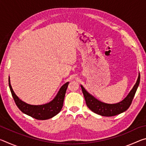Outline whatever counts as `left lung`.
Wrapping results in <instances>:
<instances>
[{"label":"left lung","mask_w":146,"mask_h":146,"mask_svg":"<svg viewBox=\"0 0 146 146\" xmlns=\"http://www.w3.org/2000/svg\"><path fill=\"white\" fill-rule=\"evenodd\" d=\"M140 79V73H138L137 82L133 86L132 90L130 91L124 99L117 104H106L101 102L89 93L82 85H80V87L82 88L86 105L90 110L95 113L104 117H113L125 111L129 108L135 97L136 91L139 86Z\"/></svg>","instance_id":"obj_1"}]
</instances>
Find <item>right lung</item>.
<instances>
[{
    "instance_id": "1",
    "label": "right lung",
    "mask_w": 146,
    "mask_h": 146,
    "mask_svg": "<svg viewBox=\"0 0 146 146\" xmlns=\"http://www.w3.org/2000/svg\"><path fill=\"white\" fill-rule=\"evenodd\" d=\"M69 82H66L60 88L55 98L44 104L31 105L26 103L17 97L11 87L9 76V87L16 105L24 114L37 120H47L55 117L60 111L63 106L64 97Z\"/></svg>"
}]
</instances>
